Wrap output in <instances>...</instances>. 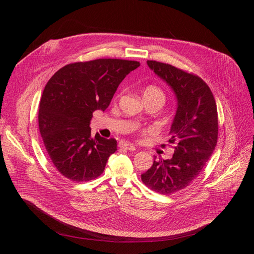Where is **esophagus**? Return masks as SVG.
I'll return each instance as SVG.
<instances>
[{"label":"esophagus","mask_w":254,"mask_h":254,"mask_svg":"<svg viewBox=\"0 0 254 254\" xmlns=\"http://www.w3.org/2000/svg\"><path fill=\"white\" fill-rule=\"evenodd\" d=\"M119 147L121 149H125V150H127V151H134L135 150V148L132 146L131 143L125 142V141H120L119 142Z\"/></svg>","instance_id":"obj_1"}]
</instances>
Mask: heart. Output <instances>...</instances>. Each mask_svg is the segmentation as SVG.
Segmentation results:
<instances>
[{"mask_svg":"<svg viewBox=\"0 0 254 254\" xmlns=\"http://www.w3.org/2000/svg\"><path fill=\"white\" fill-rule=\"evenodd\" d=\"M120 95H121V93H119L117 95V97H119ZM142 95H143L144 99L157 98V99L162 100L163 102H165V100H166L165 92L159 86H156V85H148L146 88L143 89Z\"/></svg>","mask_w":254,"mask_h":254,"instance_id":"obj_1","label":"heart"}]
</instances>
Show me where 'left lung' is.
Masks as SVG:
<instances>
[{
  "label": "left lung",
  "instance_id": "8db88e82",
  "mask_svg": "<svg viewBox=\"0 0 254 254\" xmlns=\"http://www.w3.org/2000/svg\"><path fill=\"white\" fill-rule=\"evenodd\" d=\"M147 63L173 88L178 108L168 140L175 144L174 155L155 160L141 181L151 190L169 195L191 185L205 168L218 140V114L211 89L198 75L155 60Z\"/></svg>",
  "mask_w": 254,
  "mask_h": 254
}]
</instances>
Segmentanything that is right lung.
<instances>
[{"mask_svg":"<svg viewBox=\"0 0 254 254\" xmlns=\"http://www.w3.org/2000/svg\"><path fill=\"white\" fill-rule=\"evenodd\" d=\"M139 62L102 58L60 68L47 82L39 104L38 124L56 170L73 182L99 177L117 152V140L91 137L95 111H105L124 78Z\"/></svg>","mask_w":254,"mask_h":254,"instance_id":"right-lung-1","label":"right lung"}]
</instances>
